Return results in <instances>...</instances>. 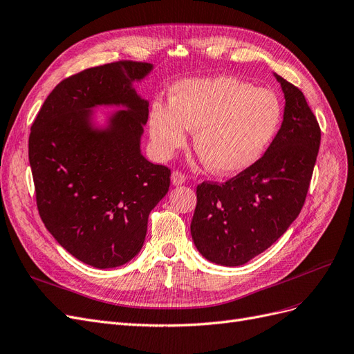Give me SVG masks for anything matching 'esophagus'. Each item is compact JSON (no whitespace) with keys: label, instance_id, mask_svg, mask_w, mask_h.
<instances>
[{"label":"esophagus","instance_id":"1","mask_svg":"<svg viewBox=\"0 0 354 354\" xmlns=\"http://www.w3.org/2000/svg\"><path fill=\"white\" fill-rule=\"evenodd\" d=\"M186 181V177L185 174L178 173V171H174L173 174H171V183H173V186H181Z\"/></svg>","mask_w":354,"mask_h":354}]
</instances>
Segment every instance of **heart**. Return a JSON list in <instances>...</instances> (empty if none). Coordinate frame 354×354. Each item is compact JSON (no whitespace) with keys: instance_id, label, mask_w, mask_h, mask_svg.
Masks as SVG:
<instances>
[{"instance_id":"heart-1","label":"heart","mask_w":354,"mask_h":354,"mask_svg":"<svg viewBox=\"0 0 354 354\" xmlns=\"http://www.w3.org/2000/svg\"><path fill=\"white\" fill-rule=\"evenodd\" d=\"M282 118L274 93L233 78L185 80L171 102L156 99L149 111L155 155L167 160L194 131L198 158L214 174L234 176L252 167L272 143Z\"/></svg>"}]
</instances>
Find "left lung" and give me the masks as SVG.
<instances>
[{
    "label": "left lung",
    "mask_w": 354,
    "mask_h": 354,
    "mask_svg": "<svg viewBox=\"0 0 354 354\" xmlns=\"http://www.w3.org/2000/svg\"><path fill=\"white\" fill-rule=\"evenodd\" d=\"M285 97L283 121L264 155L224 185L202 183L190 223L202 257L236 267L266 251L301 211L320 145L304 94L273 73Z\"/></svg>",
    "instance_id": "obj_1"
}]
</instances>
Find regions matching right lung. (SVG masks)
<instances>
[{
    "label": "right lung",
    "mask_w": 354,
    "mask_h": 354,
    "mask_svg": "<svg viewBox=\"0 0 354 354\" xmlns=\"http://www.w3.org/2000/svg\"><path fill=\"white\" fill-rule=\"evenodd\" d=\"M152 63L115 62L63 80L29 136L42 223L71 255L95 269L140 252L147 218L169 187V169L142 153L149 102L136 90ZM99 107L115 111L99 115Z\"/></svg>",
    "instance_id": "right-lung-1"
}]
</instances>
